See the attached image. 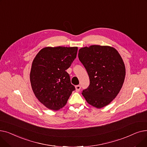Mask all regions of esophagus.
I'll return each mask as SVG.
<instances>
[{"label": "esophagus", "instance_id": "esophagus-1", "mask_svg": "<svg viewBox=\"0 0 147 147\" xmlns=\"http://www.w3.org/2000/svg\"><path fill=\"white\" fill-rule=\"evenodd\" d=\"M80 89H81V86L80 85L76 86V92H79Z\"/></svg>", "mask_w": 147, "mask_h": 147}]
</instances>
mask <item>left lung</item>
Returning <instances> with one entry per match:
<instances>
[{
    "label": "left lung",
    "instance_id": "left-lung-1",
    "mask_svg": "<svg viewBox=\"0 0 147 147\" xmlns=\"http://www.w3.org/2000/svg\"><path fill=\"white\" fill-rule=\"evenodd\" d=\"M78 57L90 79L83 96L97 109L109 105L119 93L125 78V65L119 53L111 46L92 45L80 49Z\"/></svg>",
    "mask_w": 147,
    "mask_h": 147
}]
</instances>
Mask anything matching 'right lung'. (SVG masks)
<instances>
[{
  "instance_id": "add662e5",
  "label": "right lung",
  "mask_w": 147,
  "mask_h": 147,
  "mask_svg": "<svg viewBox=\"0 0 147 147\" xmlns=\"http://www.w3.org/2000/svg\"><path fill=\"white\" fill-rule=\"evenodd\" d=\"M78 47H46L34 58L30 79L33 91L42 104L57 111L64 107L75 87L65 71L76 58Z\"/></svg>"
}]
</instances>
